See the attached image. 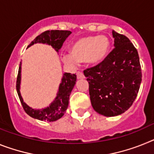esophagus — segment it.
I'll list each match as a JSON object with an SVG mask.
<instances>
[{
	"label": "esophagus",
	"instance_id": "1",
	"mask_svg": "<svg viewBox=\"0 0 154 154\" xmlns=\"http://www.w3.org/2000/svg\"><path fill=\"white\" fill-rule=\"evenodd\" d=\"M76 75H77V79H83L85 78V76H84V74H83L80 71H77V73H76Z\"/></svg>",
	"mask_w": 154,
	"mask_h": 154
}]
</instances>
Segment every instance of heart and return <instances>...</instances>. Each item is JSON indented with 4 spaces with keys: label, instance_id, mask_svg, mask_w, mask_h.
Segmentation results:
<instances>
[{
    "label": "heart",
    "instance_id": "b5f03b06",
    "mask_svg": "<svg viewBox=\"0 0 154 154\" xmlns=\"http://www.w3.org/2000/svg\"><path fill=\"white\" fill-rule=\"evenodd\" d=\"M109 46V39L105 35L82 37L73 42L70 53L62 54L61 59L66 65L73 68L77 66L79 61L97 63L106 57Z\"/></svg>",
    "mask_w": 154,
    "mask_h": 154
}]
</instances>
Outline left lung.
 Masks as SVG:
<instances>
[{
    "label": "left lung",
    "mask_w": 154,
    "mask_h": 154,
    "mask_svg": "<svg viewBox=\"0 0 154 154\" xmlns=\"http://www.w3.org/2000/svg\"><path fill=\"white\" fill-rule=\"evenodd\" d=\"M115 48L101 63L84 70L93 109L107 117L132 106L142 81L137 49L124 35L112 31Z\"/></svg>",
    "instance_id": "obj_1"
}]
</instances>
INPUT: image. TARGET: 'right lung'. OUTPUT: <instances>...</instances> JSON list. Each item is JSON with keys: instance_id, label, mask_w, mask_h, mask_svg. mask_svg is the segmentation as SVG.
<instances>
[{"instance_id": "add662e5", "label": "right lung", "mask_w": 154, "mask_h": 154, "mask_svg": "<svg viewBox=\"0 0 154 154\" xmlns=\"http://www.w3.org/2000/svg\"><path fill=\"white\" fill-rule=\"evenodd\" d=\"M70 34L71 32L67 30L45 31L44 32L38 35L32 42H31V43L28 45V47L36 42H42V43L51 45L57 50V52H58L62 47L64 41ZM20 81H21V64L18 69V77L16 81V90L18 92V97L21 105L23 107V109L29 116L34 119L41 121L54 122L60 119L66 112L69 104V94L76 84L77 76L69 73H64L56 99L49 105V107H47L46 109L42 110H34L24 102L19 91Z\"/></svg>"}]
</instances>
